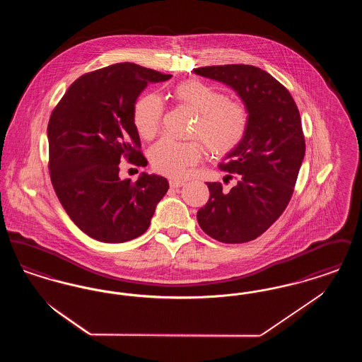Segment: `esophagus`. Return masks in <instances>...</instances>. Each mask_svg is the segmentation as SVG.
Listing matches in <instances>:
<instances>
[{
	"label": "esophagus",
	"mask_w": 362,
	"mask_h": 362,
	"mask_svg": "<svg viewBox=\"0 0 362 362\" xmlns=\"http://www.w3.org/2000/svg\"><path fill=\"white\" fill-rule=\"evenodd\" d=\"M170 186L173 187V189H179V187H182V186H185V182H182V180H170Z\"/></svg>",
	"instance_id": "1"
}]
</instances>
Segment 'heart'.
Segmentation results:
<instances>
[{
	"label": "heart",
	"instance_id": "heart-1",
	"mask_svg": "<svg viewBox=\"0 0 362 362\" xmlns=\"http://www.w3.org/2000/svg\"><path fill=\"white\" fill-rule=\"evenodd\" d=\"M173 98L197 114L191 136L201 138L210 155H228L243 141L248 127V112L243 104L226 100L220 90L199 80L179 84L173 90ZM163 112L164 107L158 96L149 93L139 98L133 111L138 134L145 139L155 137ZM201 153L198 142L163 138L151 151V163L158 173L183 177L189 167L198 163Z\"/></svg>",
	"mask_w": 362,
	"mask_h": 362
}]
</instances>
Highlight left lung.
I'll return each mask as SVG.
<instances>
[{
    "label": "left lung",
    "instance_id": "1",
    "mask_svg": "<svg viewBox=\"0 0 362 362\" xmlns=\"http://www.w3.org/2000/svg\"><path fill=\"white\" fill-rule=\"evenodd\" d=\"M192 71L233 89L248 112L245 136L220 164L221 170L236 173L238 185L223 192L220 183H207L210 198L197 213L198 224L221 243L254 240L274 224L291 201L305 155L300 112L289 90L255 66L223 65Z\"/></svg>",
    "mask_w": 362,
    "mask_h": 362
}]
</instances>
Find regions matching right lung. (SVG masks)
Returning <instances> with one entry per match:
<instances>
[{"label": "right lung", "mask_w": 362, "mask_h": 362, "mask_svg": "<svg viewBox=\"0 0 362 362\" xmlns=\"http://www.w3.org/2000/svg\"><path fill=\"white\" fill-rule=\"evenodd\" d=\"M171 74L121 62L77 78L54 108L47 126L50 176L71 221L95 240L141 236L170 187L160 175L136 183L119 177L122 156L145 167L133 111L141 92ZM148 164V163H146Z\"/></svg>", "instance_id": "obj_1"}]
</instances>
